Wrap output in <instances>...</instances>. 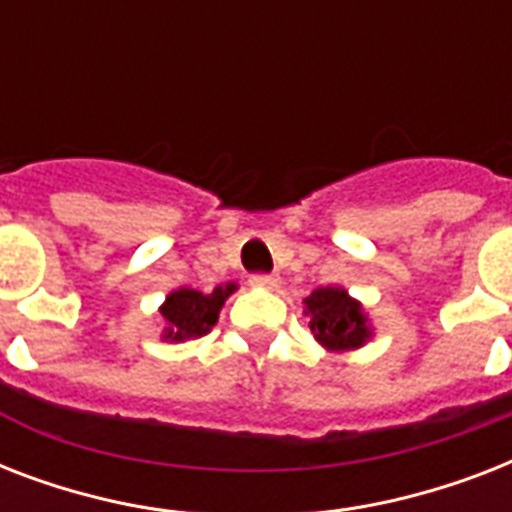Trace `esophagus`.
Masks as SVG:
<instances>
[{"instance_id":"esophagus-1","label":"esophagus","mask_w":512,"mask_h":512,"mask_svg":"<svg viewBox=\"0 0 512 512\" xmlns=\"http://www.w3.org/2000/svg\"><path fill=\"white\" fill-rule=\"evenodd\" d=\"M279 276H273V273H257V276H252V284H257V287L263 289H276L279 287Z\"/></svg>"}]
</instances>
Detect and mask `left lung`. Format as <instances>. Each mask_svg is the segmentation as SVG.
Here are the masks:
<instances>
[{
  "label": "left lung",
  "mask_w": 512,
  "mask_h": 512,
  "mask_svg": "<svg viewBox=\"0 0 512 512\" xmlns=\"http://www.w3.org/2000/svg\"><path fill=\"white\" fill-rule=\"evenodd\" d=\"M305 316L311 319L313 337L335 353L361 348L372 337L364 308L342 287L313 289L311 297H305Z\"/></svg>",
  "instance_id": "obj_1"
}]
</instances>
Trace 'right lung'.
Masks as SVG:
<instances>
[{"label":"right lung","mask_w":512,"mask_h":512,"mask_svg":"<svg viewBox=\"0 0 512 512\" xmlns=\"http://www.w3.org/2000/svg\"><path fill=\"white\" fill-rule=\"evenodd\" d=\"M236 289L239 287L233 281H228L225 287H215L209 295L188 287L170 292L162 308H159L164 319V340L183 342L191 340V337L207 335L209 329L217 324V316H220V308L225 305V300Z\"/></svg>","instance_id":"obj_1"}]
</instances>
